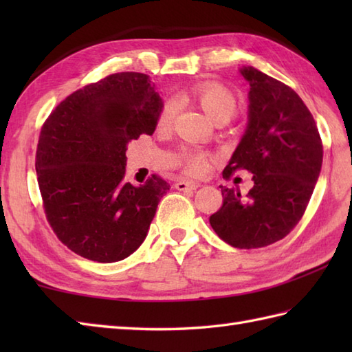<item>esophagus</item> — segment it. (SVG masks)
Instances as JSON below:
<instances>
[{"instance_id":"obj_1","label":"esophagus","mask_w":352,"mask_h":352,"mask_svg":"<svg viewBox=\"0 0 352 352\" xmlns=\"http://www.w3.org/2000/svg\"><path fill=\"white\" fill-rule=\"evenodd\" d=\"M199 188L198 183H193V182H177L175 183V189L177 190H195Z\"/></svg>"}]
</instances>
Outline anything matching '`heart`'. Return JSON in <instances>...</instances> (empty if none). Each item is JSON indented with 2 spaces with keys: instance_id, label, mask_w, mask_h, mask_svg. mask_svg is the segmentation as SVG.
Segmentation results:
<instances>
[{
  "instance_id": "obj_1",
  "label": "heart",
  "mask_w": 352,
  "mask_h": 352,
  "mask_svg": "<svg viewBox=\"0 0 352 352\" xmlns=\"http://www.w3.org/2000/svg\"><path fill=\"white\" fill-rule=\"evenodd\" d=\"M193 98L198 101L199 106L214 122L219 121V119H230L237 110V100L234 94L226 86L214 83V81H204V83L198 85L193 89ZM177 110L178 104L174 100H169L163 104L159 118H157V124H159L160 129H166L174 122ZM180 163L183 170L189 175H201L207 169L206 155L199 153H184Z\"/></svg>"
}]
</instances>
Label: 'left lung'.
<instances>
[{"mask_svg":"<svg viewBox=\"0 0 352 352\" xmlns=\"http://www.w3.org/2000/svg\"><path fill=\"white\" fill-rule=\"evenodd\" d=\"M250 83L248 126L222 175L250 170L252 189L242 197L222 188V206L210 226L241 250L281 241L307 208L322 166V140L315 119L294 89L252 66L241 69Z\"/></svg>","mask_w":352,"mask_h":352,"instance_id":"left-lung-1","label":"left lung"}]
</instances>
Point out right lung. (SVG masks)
<instances>
[{
	"mask_svg": "<svg viewBox=\"0 0 352 352\" xmlns=\"http://www.w3.org/2000/svg\"><path fill=\"white\" fill-rule=\"evenodd\" d=\"M162 106L148 76L118 72L66 96L43 122L36 172L45 216L78 256L113 263L145 241L169 184L155 174L125 183V151L151 136Z\"/></svg>",
	"mask_w": 352,
	"mask_h": 352,
	"instance_id": "obj_1",
	"label": "right lung"
}]
</instances>
